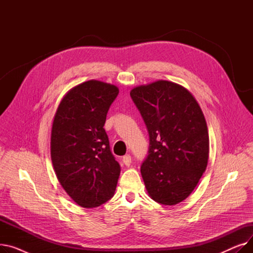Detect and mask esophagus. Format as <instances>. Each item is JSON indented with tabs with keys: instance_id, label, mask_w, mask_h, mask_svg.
<instances>
[{
	"instance_id": "1",
	"label": "esophagus",
	"mask_w": 253,
	"mask_h": 253,
	"mask_svg": "<svg viewBox=\"0 0 253 253\" xmlns=\"http://www.w3.org/2000/svg\"><path fill=\"white\" fill-rule=\"evenodd\" d=\"M122 161H123V164L125 166H130V164H131V157L129 155H125L123 157V159H122Z\"/></svg>"
}]
</instances>
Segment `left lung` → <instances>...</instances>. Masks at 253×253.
Returning <instances> with one entry per match:
<instances>
[{
	"mask_svg": "<svg viewBox=\"0 0 253 253\" xmlns=\"http://www.w3.org/2000/svg\"><path fill=\"white\" fill-rule=\"evenodd\" d=\"M130 96L150 135L140 171L154 201L175 205L187 199L206 170L209 135L206 120L192 93L159 80L135 87Z\"/></svg>",
	"mask_w": 253,
	"mask_h": 253,
	"instance_id": "left-lung-1",
	"label": "left lung"
}]
</instances>
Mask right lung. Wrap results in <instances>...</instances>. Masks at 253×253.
Masks as SVG:
<instances>
[{"instance_id": "obj_1", "label": "right lung", "mask_w": 253, "mask_h": 253, "mask_svg": "<svg viewBox=\"0 0 253 253\" xmlns=\"http://www.w3.org/2000/svg\"><path fill=\"white\" fill-rule=\"evenodd\" d=\"M118 94L117 86L90 80L66 93L53 119V168L66 194L84 208L100 206L116 191L121 168L103 126Z\"/></svg>"}]
</instances>
